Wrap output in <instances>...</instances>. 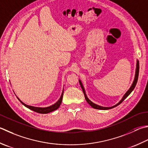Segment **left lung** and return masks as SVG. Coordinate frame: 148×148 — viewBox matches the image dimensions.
<instances>
[{
	"label": "left lung",
	"mask_w": 148,
	"mask_h": 148,
	"mask_svg": "<svg viewBox=\"0 0 148 148\" xmlns=\"http://www.w3.org/2000/svg\"><path fill=\"white\" fill-rule=\"evenodd\" d=\"M138 72H139V63H138V61L137 60V65H136V70H135V78H134V82H133L132 86H130V88H129V90L128 91H127L126 92V94L124 95V96L123 97L122 99H121V100L117 104H116V105L113 106H110V107H104V106H99V105H96V104L94 103L93 102H92V101L90 100L87 95H86V92H85V88H84L83 87V84L82 83V82H81V80L79 79V84L81 86H82V88L83 90V92L84 93V95H85V99L86 101V102H87L90 105L92 108H94L95 109H98V110H109V109H112L113 108H114V107L118 106L119 105H120V104L123 102V101L126 99V98L128 96V95L131 94V92L134 90V89L135 88V86H136V84H137V80H138Z\"/></svg>",
	"instance_id": "obj_1"
}]
</instances>
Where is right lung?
Segmentation results:
<instances>
[{
    "label": "right lung",
    "instance_id": "add662e5",
    "mask_svg": "<svg viewBox=\"0 0 148 148\" xmlns=\"http://www.w3.org/2000/svg\"><path fill=\"white\" fill-rule=\"evenodd\" d=\"M63 90L62 92V95H61L59 100L56 103H54V105H51V106H49L47 107H44V108H42V107H35V106L27 105H26V104L23 103L20 99H18V97H17V98H18V100L20 101V103H21L23 105H24L25 107H27V108L31 110L34 111L37 113H39V114H48V113H50L51 112L56 110H57L59 108L60 105H61V103H62V99H63Z\"/></svg>",
    "mask_w": 148,
    "mask_h": 148
}]
</instances>
